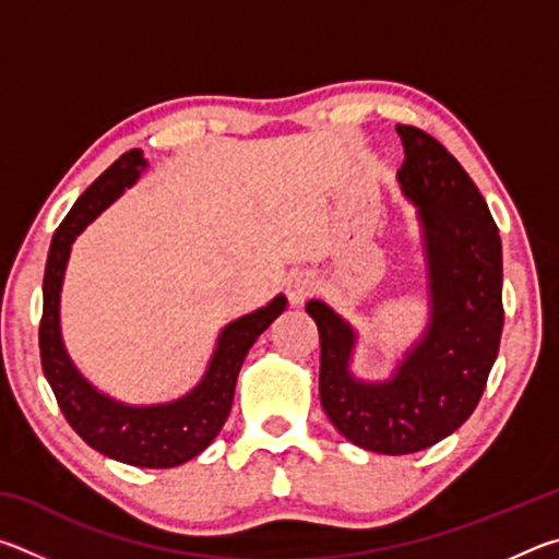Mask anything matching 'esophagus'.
Listing matches in <instances>:
<instances>
[{
	"mask_svg": "<svg viewBox=\"0 0 559 559\" xmlns=\"http://www.w3.org/2000/svg\"><path fill=\"white\" fill-rule=\"evenodd\" d=\"M313 290H316V281L310 273H296V276L288 281V298L293 306H302V302L313 296Z\"/></svg>",
	"mask_w": 559,
	"mask_h": 559,
	"instance_id": "1",
	"label": "esophagus"
}]
</instances>
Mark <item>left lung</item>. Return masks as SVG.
Wrapping results in <instances>:
<instances>
[{
  "mask_svg": "<svg viewBox=\"0 0 559 559\" xmlns=\"http://www.w3.org/2000/svg\"><path fill=\"white\" fill-rule=\"evenodd\" d=\"M400 185L419 206L431 281V325L394 380L357 382L347 372L355 335L325 302L306 310L320 335V402L359 449L414 453L456 431L484 396L503 333V253L488 204L437 138L396 126Z\"/></svg>",
  "mask_w": 559,
  "mask_h": 559,
  "instance_id": "left-lung-1",
  "label": "left lung"
}]
</instances>
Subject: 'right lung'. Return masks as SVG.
<instances>
[{
  "label": "right lung",
  "instance_id": "1",
  "mask_svg": "<svg viewBox=\"0 0 559 559\" xmlns=\"http://www.w3.org/2000/svg\"><path fill=\"white\" fill-rule=\"evenodd\" d=\"M145 167L143 153L120 155L66 214L53 234L44 273V313L39 323V353L46 380L71 429L106 456L140 468H173L194 459L222 431L231 412L236 377L249 347L286 310V298H273L266 308L226 325L210 370L197 390L163 406H126L98 394L75 372L66 355L59 330V298L71 243L88 222L106 210L122 189L135 182Z\"/></svg>",
  "mask_w": 559,
  "mask_h": 559
}]
</instances>
